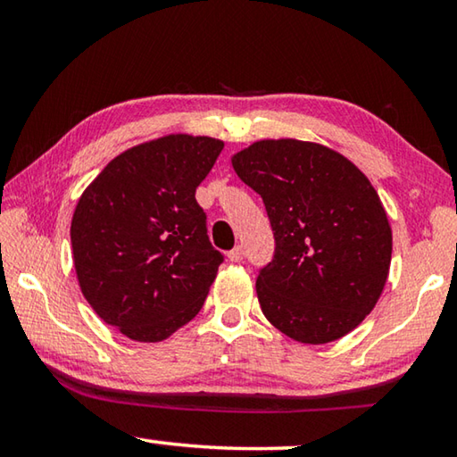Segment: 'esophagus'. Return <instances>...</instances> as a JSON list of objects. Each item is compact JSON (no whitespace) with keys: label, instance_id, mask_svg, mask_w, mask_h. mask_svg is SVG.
<instances>
[{"label":"esophagus","instance_id":"esophagus-1","mask_svg":"<svg viewBox=\"0 0 457 457\" xmlns=\"http://www.w3.org/2000/svg\"><path fill=\"white\" fill-rule=\"evenodd\" d=\"M228 258H229V262H242L244 260V247L236 245L234 250L228 253Z\"/></svg>","mask_w":457,"mask_h":457}]
</instances>
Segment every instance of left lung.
<instances>
[{
  "label": "left lung",
  "mask_w": 457,
  "mask_h": 457,
  "mask_svg": "<svg viewBox=\"0 0 457 457\" xmlns=\"http://www.w3.org/2000/svg\"><path fill=\"white\" fill-rule=\"evenodd\" d=\"M231 165L264 201L276 239L256 280L262 312L298 343L349 335L391 266V226L373 185L340 153L296 138L253 143Z\"/></svg>",
  "instance_id": "left-lung-1"
}]
</instances>
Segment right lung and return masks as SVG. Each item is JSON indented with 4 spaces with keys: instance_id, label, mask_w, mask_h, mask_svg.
<instances>
[{
    "instance_id": "right-lung-1",
    "label": "right lung",
    "mask_w": 457,
    "mask_h": 457,
    "mask_svg": "<svg viewBox=\"0 0 457 457\" xmlns=\"http://www.w3.org/2000/svg\"><path fill=\"white\" fill-rule=\"evenodd\" d=\"M223 143L169 135L120 153L76 205L74 268L88 304L138 343H159L205 303L223 262L195 189Z\"/></svg>"
}]
</instances>
